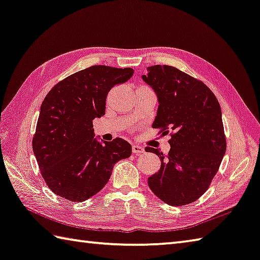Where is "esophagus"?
<instances>
[{"mask_svg":"<svg viewBox=\"0 0 260 260\" xmlns=\"http://www.w3.org/2000/svg\"><path fill=\"white\" fill-rule=\"evenodd\" d=\"M132 151H133L134 154H141L144 152V149L142 148V146H140L138 144H134L133 146H132Z\"/></svg>","mask_w":260,"mask_h":260,"instance_id":"34e87169","label":"esophagus"}]
</instances>
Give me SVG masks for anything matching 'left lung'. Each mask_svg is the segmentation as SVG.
<instances>
[{
  "label": "left lung",
  "instance_id": "obj_1",
  "mask_svg": "<svg viewBox=\"0 0 260 260\" xmlns=\"http://www.w3.org/2000/svg\"><path fill=\"white\" fill-rule=\"evenodd\" d=\"M142 78L158 95L152 128L172 136L168 154L145 148L161 160L149 187L171 206L192 204L208 190L226 151L219 102L204 82L173 66H152Z\"/></svg>",
  "mask_w": 260,
  "mask_h": 260
}]
</instances>
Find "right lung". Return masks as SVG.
<instances>
[{"instance_id": "add662e5", "label": "right lung", "mask_w": 260, "mask_h": 260, "mask_svg": "<svg viewBox=\"0 0 260 260\" xmlns=\"http://www.w3.org/2000/svg\"><path fill=\"white\" fill-rule=\"evenodd\" d=\"M132 68L92 66L55 84L42 102L32 151L50 190L73 202L100 192L115 164L132 154L127 141L99 143L93 119L106 112L110 89L133 76Z\"/></svg>"}]
</instances>
